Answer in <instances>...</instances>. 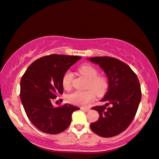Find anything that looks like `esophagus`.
<instances>
[{"label":"esophagus","instance_id":"34e87169","mask_svg":"<svg viewBox=\"0 0 159 159\" xmlns=\"http://www.w3.org/2000/svg\"><path fill=\"white\" fill-rule=\"evenodd\" d=\"M80 109L82 110H84V111H89V110H90V108L89 107H81Z\"/></svg>","mask_w":159,"mask_h":159}]
</instances>
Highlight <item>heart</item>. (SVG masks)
<instances>
[{
  "instance_id": "b5f03b06",
  "label": "heart",
  "mask_w": 159,
  "mask_h": 159,
  "mask_svg": "<svg viewBox=\"0 0 159 159\" xmlns=\"http://www.w3.org/2000/svg\"><path fill=\"white\" fill-rule=\"evenodd\" d=\"M79 72L84 76L87 80L86 91H75L67 96L69 102L78 106L85 107L95 99L96 95H104L109 89L110 82L107 76L98 75V70L91 64H84L79 68ZM74 75L70 71L64 73L61 83L66 90H70L72 87Z\"/></svg>"
}]
</instances>
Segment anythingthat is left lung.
<instances>
[{
  "instance_id": "obj_1",
  "label": "left lung",
  "mask_w": 159,
  "mask_h": 159,
  "mask_svg": "<svg viewBox=\"0 0 159 159\" xmlns=\"http://www.w3.org/2000/svg\"><path fill=\"white\" fill-rule=\"evenodd\" d=\"M89 61L100 65L110 82L107 93L101 100L106 104L92 108L99 112L100 118L90 124V128L100 136H116L130 125L137 112L141 99L139 78L128 64L116 58L96 57ZM110 104L112 106L108 107Z\"/></svg>"
}]
</instances>
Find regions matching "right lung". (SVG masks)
<instances>
[{"label": "right lung", "mask_w": 159, "mask_h": 159, "mask_svg": "<svg viewBox=\"0 0 159 159\" xmlns=\"http://www.w3.org/2000/svg\"><path fill=\"white\" fill-rule=\"evenodd\" d=\"M81 57L51 54L31 64L20 80V98L26 116L39 130L48 134H58L72 121L78 107L70 104L54 107L53 100L62 95L61 80L64 73Z\"/></svg>", "instance_id": "right-lung-1"}]
</instances>
